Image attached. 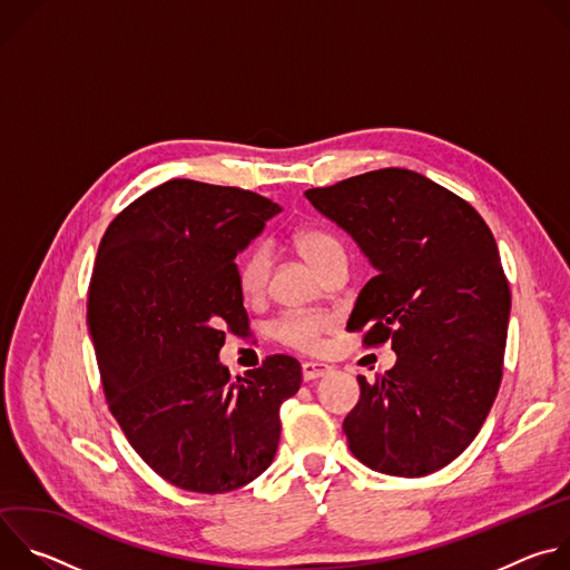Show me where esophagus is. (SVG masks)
<instances>
[{"label": "esophagus", "mask_w": 570, "mask_h": 570, "mask_svg": "<svg viewBox=\"0 0 570 570\" xmlns=\"http://www.w3.org/2000/svg\"><path fill=\"white\" fill-rule=\"evenodd\" d=\"M327 372H330V365H324V363H317V361H304L302 363L304 381H315V379L324 376Z\"/></svg>", "instance_id": "34e87169"}]
</instances>
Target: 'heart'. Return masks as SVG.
Masks as SVG:
<instances>
[{
  "label": "heart",
  "instance_id": "b5f03b06",
  "mask_svg": "<svg viewBox=\"0 0 570 570\" xmlns=\"http://www.w3.org/2000/svg\"><path fill=\"white\" fill-rule=\"evenodd\" d=\"M293 248L299 257L320 275L341 259V240L320 227H299L291 236ZM271 277V253L264 246L250 248L236 262V286L246 299H259L268 286ZM334 327V317L327 313H286L273 324V338L297 352H315L322 343V336Z\"/></svg>",
  "mask_w": 570,
  "mask_h": 570
}]
</instances>
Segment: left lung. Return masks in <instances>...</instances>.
Instances as JSON below:
<instances>
[{
    "label": "left lung",
    "instance_id": "8db88e82",
    "mask_svg": "<svg viewBox=\"0 0 570 570\" xmlns=\"http://www.w3.org/2000/svg\"><path fill=\"white\" fill-rule=\"evenodd\" d=\"M306 198L376 268L347 332L396 352L376 381L358 376L361 399L343 422L350 451L387 475H429L473 442L501 387L512 299L494 234L466 200L409 169Z\"/></svg>",
    "mask_w": 570,
    "mask_h": 570
}]
</instances>
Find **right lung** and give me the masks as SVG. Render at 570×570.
Here are the masks:
<instances>
[{"label":"right lung","mask_w":570,"mask_h":570,"mask_svg":"<svg viewBox=\"0 0 570 570\" xmlns=\"http://www.w3.org/2000/svg\"><path fill=\"white\" fill-rule=\"evenodd\" d=\"M279 212L255 191L176 178L132 200L101 238L88 327L108 409L180 490H238L277 453L299 363L273 354L229 376L218 352L225 334L250 330L234 259Z\"/></svg>","instance_id":"add662e5"}]
</instances>
